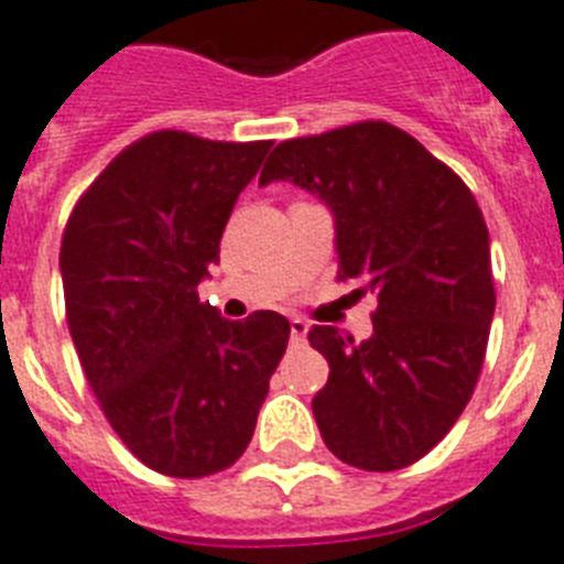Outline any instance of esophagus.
I'll use <instances>...</instances> for the list:
<instances>
[{"label": "esophagus", "instance_id": "34e87169", "mask_svg": "<svg viewBox=\"0 0 564 564\" xmlns=\"http://www.w3.org/2000/svg\"><path fill=\"white\" fill-rule=\"evenodd\" d=\"M290 333H292V340H295V344H301V340L306 338V333H310V324H306L304 318H292Z\"/></svg>", "mask_w": 564, "mask_h": 564}]
</instances>
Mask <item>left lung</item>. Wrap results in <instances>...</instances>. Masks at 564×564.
Segmentation results:
<instances>
[{
    "mask_svg": "<svg viewBox=\"0 0 564 564\" xmlns=\"http://www.w3.org/2000/svg\"><path fill=\"white\" fill-rule=\"evenodd\" d=\"M292 180L333 209L338 281L378 297L355 344L312 326L329 361L312 399L324 444L358 470H401L427 456L470 401L496 310L490 235L451 165L406 131L364 120L283 140L260 186Z\"/></svg>",
    "mask_w": 564,
    "mask_h": 564,
    "instance_id": "1",
    "label": "left lung"
}]
</instances>
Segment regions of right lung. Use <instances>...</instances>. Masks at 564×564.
Masks as SVG:
<instances>
[{"label": "right lung", "mask_w": 564, "mask_h": 564, "mask_svg": "<svg viewBox=\"0 0 564 564\" xmlns=\"http://www.w3.org/2000/svg\"><path fill=\"white\" fill-rule=\"evenodd\" d=\"M269 149L151 131L102 169L65 224V318L83 372L113 433L163 476L235 465L286 352L283 315L226 321L197 297Z\"/></svg>", "instance_id": "right-lung-1"}]
</instances>
